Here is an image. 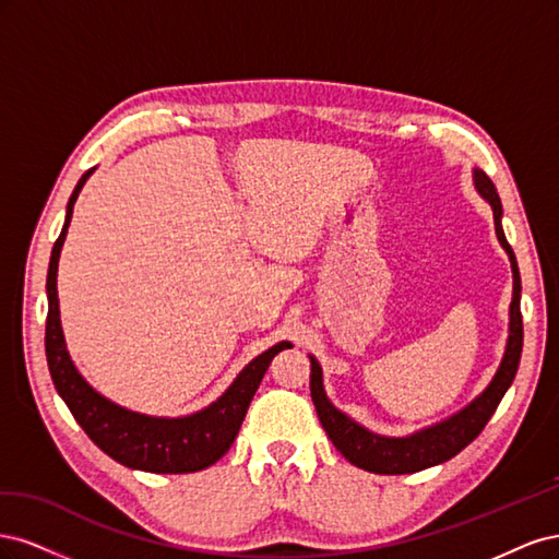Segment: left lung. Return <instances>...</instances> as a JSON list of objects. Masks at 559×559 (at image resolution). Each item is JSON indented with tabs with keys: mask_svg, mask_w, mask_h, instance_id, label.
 Masks as SVG:
<instances>
[{
	"mask_svg": "<svg viewBox=\"0 0 559 559\" xmlns=\"http://www.w3.org/2000/svg\"><path fill=\"white\" fill-rule=\"evenodd\" d=\"M473 186H476L478 195L492 207L495 214V230L497 240L509 253L511 270H513V300L509 308V341H506V349L501 364L497 368L495 378L483 392L466 403L462 411L452 413L450 417L436 421L431 427L417 429L408 436H382L370 431L368 427L359 425L357 419H352L341 408H335L331 399L326 396L324 389V370H321L319 361L310 354V394L317 408V417L324 427L326 436L333 441L335 450L341 452L345 460L354 466H359L370 473H386V476H401V473H417L429 466L443 464L452 460L454 454H460L471 441H476L478 433L485 429L489 417L495 415L497 405L501 403L503 394L509 392V386L515 380L520 354H522V314H520V270L515 253L506 240L501 228V200L495 189L492 179H489L478 167H473Z\"/></svg>",
	"mask_w": 559,
	"mask_h": 559,
	"instance_id": "8db88e82",
	"label": "left lung"
}]
</instances>
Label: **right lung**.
I'll list each match as a JSON object with an SVG mask.
<instances>
[{
  "label": "right lung",
  "instance_id": "1",
  "mask_svg": "<svg viewBox=\"0 0 559 559\" xmlns=\"http://www.w3.org/2000/svg\"><path fill=\"white\" fill-rule=\"evenodd\" d=\"M95 173L88 170L76 183V189L67 202L64 226L60 238L50 251L46 296V361L50 378L58 389L60 399L72 411L81 429L88 433L91 441L107 452L111 460L128 468L148 473H193L216 464L233 445L238 436L249 403L265 376V370L282 349L294 347L292 343H277L257 359H251L230 382L226 392L212 401L207 408L181 417H156L138 411L123 408L111 399L103 396L79 373L76 364L70 357L64 343L60 300H58V261L67 238V228L72 222L74 202L83 183Z\"/></svg>",
  "mask_w": 559,
  "mask_h": 559
}]
</instances>
